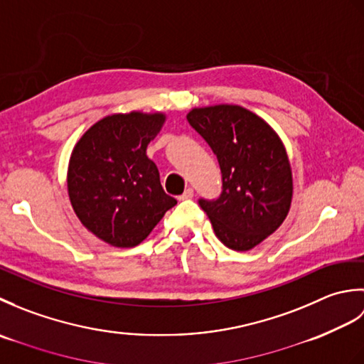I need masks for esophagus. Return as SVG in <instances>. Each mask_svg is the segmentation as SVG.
<instances>
[{
  "mask_svg": "<svg viewBox=\"0 0 364 364\" xmlns=\"http://www.w3.org/2000/svg\"><path fill=\"white\" fill-rule=\"evenodd\" d=\"M192 197H194V189H192V188H188L186 191L183 192V194H181L180 197H178V200H191Z\"/></svg>",
  "mask_w": 364,
  "mask_h": 364,
  "instance_id": "esophagus-1",
  "label": "esophagus"
}]
</instances>
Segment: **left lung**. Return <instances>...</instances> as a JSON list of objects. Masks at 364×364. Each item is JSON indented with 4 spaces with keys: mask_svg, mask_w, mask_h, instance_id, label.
I'll use <instances>...</instances> for the list:
<instances>
[{
    "mask_svg": "<svg viewBox=\"0 0 364 364\" xmlns=\"http://www.w3.org/2000/svg\"><path fill=\"white\" fill-rule=\"evenodd\" d=\"M189 125L218 156L222 192L198 198L214 233L231 250H250L282 225L292 198V175L284 146L257 114L235 105L198 107Z\"/></svg>",
    "mask_w": 364,
    "mask_h": 364,
    "instance_id": "obj_1",
    "label": "left lung"
}]
</instances>
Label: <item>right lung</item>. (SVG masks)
<instances>
[{
  "instance_id": "right-lung-1",
  "label": "right lung",
  "mask_w": 364,
  "mask_h": 364,
  "mask_svg": "<svg viewBox=\"0 0 364 364\" xmlns=\"http://www.w3.org/2000/svg\"><path fill=\"white\" fill-rule=\"evenodd\" d=\"M162 114H114L87 129L73 149L67 186L81 223L114 247H134L176 205L161 186L146 145Z\"/></svg>"
}]
</instances>
